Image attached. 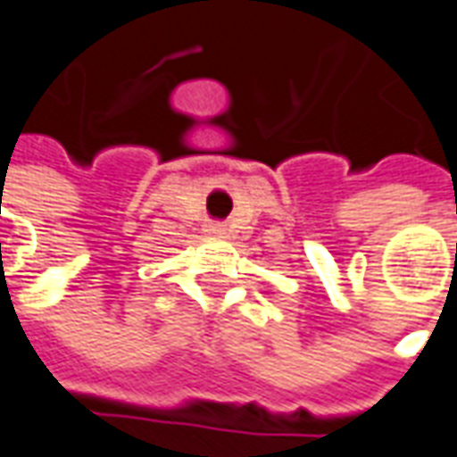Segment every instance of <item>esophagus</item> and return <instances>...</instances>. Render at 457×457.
I'll return each instance as SVG.
<instances>
[{"label":"esophagus","mask_w":457,"mask_h":457,"mask_svg":"<svg viewBox=\"0 0 457 457\" xmlns=\"http://www.w3.org/2000/svg\"><path fill=\"white\" fill-rule=\"evenodd\" d=\"M209 234H221L223 228H221V223H209V228H206Z\"/></svg>","instance_id":"34e87169"}]
</instances>
